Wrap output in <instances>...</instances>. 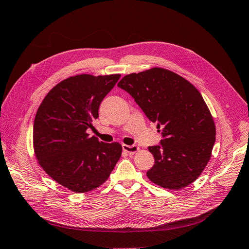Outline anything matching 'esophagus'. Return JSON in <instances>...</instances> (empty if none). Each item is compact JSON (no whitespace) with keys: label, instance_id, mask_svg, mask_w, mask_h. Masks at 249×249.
<instances>
[{"label":"esophagus","instance_id":"34e87169","mask_svg":"<svg viewBox=\"0 0 249 249\" xmlns=\"http://www.w3.org/2000/svg\"><path fill=\"white\" fill-rule=\"evenodd\" d=\"M123 151H125L128 154H134L136 152H139L140 148L137 145H128V144H123L122 145Z\"/></svg>","mask_w":249,"mask_h":249}]
</instances>
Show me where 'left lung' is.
I'll use <instances>...</instances> for the list:
<instances>
[{"instance_id":"8db88e82","label":"left lung","mask_w":249,"mask_h":249,"mask_svg":"<svg viewBox=\"0 0 249 249\" xmlns=\"http://www.w3.org/2000/svg\"><path fill=\"white\" fill-rule=\"evenodd\" d=\"M162 132L161 145L149 146L155 164L146 177L155 185L180 190L204 170L215 142V125L198 89L169 70L152 68L118 83Z\"/></svg>"}]
</instances>
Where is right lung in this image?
Instances as JSON below:
<instances>
[{
    "label": "right lung",
    "mask_w": 249,
    "mask_h": 249,
    "mask_svg": "<svg viewBox=\"0 0 249 249\" xmlns=\"http://www.w3.org/2000/svg\"><path fill=\"white\" fill-rule=\"evenodd\" d=\"M120 73H82L59 82L41 103L34 122L36 158L48 176L75 193H87L108 178L122 154L119 142L106 143L87 129Z\"/></svg>",
    "instance_id": "obj_1"
}]
</instances>
